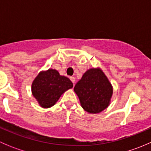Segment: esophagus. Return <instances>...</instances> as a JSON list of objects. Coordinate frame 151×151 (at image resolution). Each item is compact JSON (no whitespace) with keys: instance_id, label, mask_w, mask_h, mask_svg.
Masks as SVG:
<instances>
[{"instance_id":"esophagus-1","label":"esophagus","mask_w":151,"mask_h":151,"mask_svg":"<svg viewBox=\"0 0 151 151\" xmlns=\"http://www.w3.org/2000/svg\"><path fill=\"white\" fill-rule=\"evenodd\" d=\"M70 80H71V81L74 84V83H75V78H74V77H70Z\"/></svg>"}]
</instances>
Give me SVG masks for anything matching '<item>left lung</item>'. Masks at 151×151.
I'll use <instances>...</instances> for the list:
<instances>
[{"label": "left lung", "instance_id": "obj_1", "mask_svg": "<svg viewBox=\"0 0 151 151\" xmlns=\"http://www.w3.org/2000/svg\"><path fill=\"white\" fill-rule=\"evenodd\" d=\"M74 91L84 110L88 113L96 114L110 104L113 88L101 68H91L75 85Z\"/></svg>", "mask_w": 151, "mask_h": 151}]
</instances>
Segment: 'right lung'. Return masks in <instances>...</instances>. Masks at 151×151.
<instances>
[{"mask_svg":"<svg viewBox=\"0 0 151 151\" xmlns=\"http://www.w3.org/2000/svg\"><path fill=\"white\" fill-rule=\"evenodd\" d=\"M73 88L68 77L60 75L55 69L49 68L39 73L31 85L33 97L43 108H50L56 104L60 96Z\"/></svg>","mask_w":151,"mask_h":151,"instance_id":"add662e5","label":"right lung"}]
</instances>
